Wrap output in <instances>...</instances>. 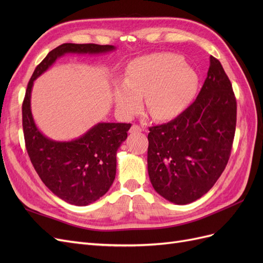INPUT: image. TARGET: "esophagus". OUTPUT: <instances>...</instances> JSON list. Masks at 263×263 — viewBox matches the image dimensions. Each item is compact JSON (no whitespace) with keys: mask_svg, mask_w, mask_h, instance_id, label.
Here are the masks:
<instances>
[{"mask_svg":"<svg viewBox=\"0 0 263 263\" xmlns=\"http://www.w3.org/2000/svg\"><path fill=\"white\" fill-rule=\"evenodd\" d=\"M140 132H144V127H140V126L135 125V124L130 127V129H129V133H132V134L140 133Z\"/></svg>","mask_w":263,"mask_h":263,"instance_id":"obj_1","label":"esophagus"}]
</instances>
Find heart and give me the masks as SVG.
<instances>
[{"instance_id":"heart-1","label":"heart","mask_w":263,"mask_h":263,"mask_svg":"<svg viewBox=\"0 0 263 263\" xmlns=\"http://www.w3.org/2000/svg\"><path fill=\"white\" fill-rule=\"evenodd\" d=\"M198 86L195 70L174 53H157L134 60L127 69L126 80L117 82L115 105L124 116L139 112L142 97L146 108L157 121L180 115L193 100Z\"/></svg>"}]
</instances>
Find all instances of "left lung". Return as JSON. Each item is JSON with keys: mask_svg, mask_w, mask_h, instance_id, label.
<instances>
[{"mask_svg": "<svg viewBox=\"0 0 263 263\" xmlns=\"http://www.w3.org/2000/svg\"><path fill=\"white\" fill-rule=\"evenodd\" d=\"M236 115L232 83L211 55L196 100L173 121L149 128L148 174L156 192L178 205L208 193L227 165Z\"/></svg>", "mask_w": 263, "mask_h": 263, "instance_id": "obj_1", "label": "left lung"}]
</instances>
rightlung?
Instances as JSON below:
<instances>
[{"mask_svg": "<svg viewBox=\"0 0 263 263\" xmlns=\"http://www.w3.org/2000/svg\"><path fill=\"white\" fill-rule=\"evenodd\" d=\"M116 50L112 45L63 44L51 50L36 67L23 102V129L30 161L39 178L65 202L86 206L98 201L113 184L116 153L127 138L130 124L98 123L82 136L60 141L39 130L30 107L34 81L67 53L103 54Z\"/></svg>", "mask_w": 263, "mask_h": 263, "instance_id": "obj_1", "label": "right lung"}]
</instances>
